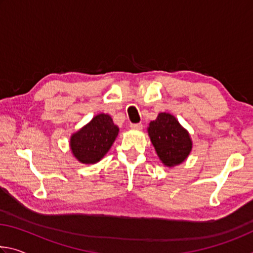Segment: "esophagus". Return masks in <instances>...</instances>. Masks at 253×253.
Instances as JSON below:
<instances>
[{
    "label": "esophagus",
    "instance_id": "34e87169",
    "mask_svg": "<svg viewBox=\"0 0 253 253\" xmlns=\"http://www.w3.org/2000/svg\"><path fill=\"white\" fill-rule=\"evenodd\" d=\"M130 128H131V129L139 130V129H142V128H143V125L140 123H138V124H130Z\"/></svg>",
    "mask_w": 253,
    "mask_h": 253
}]
</instances>
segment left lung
Instances as JSON below:
<instances>
[{"instance_id":"obj_1","label":"left lung","mask_w":253,"mask_h":253,"mask_svg":"<svg viewBox=\"0 0 253 253\" xmlns=\"http://www.w3.org/2000/svg\"><path fill=\"white\" fill-rule=\"evenodd\" d=\"M147 132L157 156L168 168H174L186 160L192 152L191 135L173 115L160 113L149 123Z\"/></svg>"}]
</instances>
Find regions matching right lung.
Listing matches in <instances>:
<instances>
[{
    "label": "right lung",
    "mask_w": 253,
    "mask_h": 253,
    "mask_svg": "<svg viewBox=\"0 0 253 253\" xmlns=\"http://www.w3.org/2000/svg\"><path fill=\"white\" fill-rule=\"evenodd\" d=\"M119 127L108 114H98L90 122L71 135L72 155L81 164H96L104 157L118 136Z\"/></svg>",
    "instance_id": "add662e5"
}]
</instances>
